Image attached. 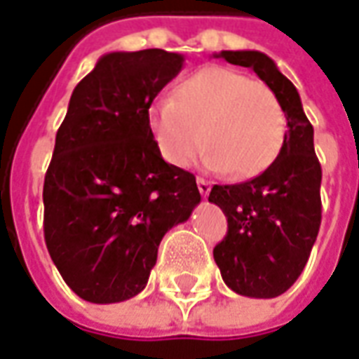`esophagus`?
Listing matches in <instances>:
<instances>
[{
    "instance_id": "esophagus-1",
    "label": "esophagus",
    "mask_w": 359,
    "mask_h": 359,
    "mask_svg": "<svg viewBox=\"0 0 359 359\" xmlns=\"http://www.w3.org/2000/svg\"><path fill=\"white\" fill-rule=\"evenodd\" d=\"M197 187H199V194L203 195V197H207L209 191H211V184L205 177H197Z\"/></svg>"
}]
</instances>
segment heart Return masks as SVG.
I'll return each instance as SVG.
<instances>
[{
    "label": "heart",
    "instance_id": "b5f03b06",
    "mask_svg": "<svg viewBox=\"0 0 359 359\" xmlns=\"http://www.w3.org/2000/svg\"><path fill=\"white\" fill-rule=\"evenodd\" d=\"M148 127L170 164H191L205 140L211 170L248 180L266 172L281 152L285 113L266 83L209 66L177 83L172 97L152 101Z\"/></svg>",
    "mask_w": 359,
    "mask_h": 359
}]
</instances>
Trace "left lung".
<instances>
[{
  "instance_id": "1",
  "label": "left lung",
  "mask_w": 359,
  "mask_h": 359,
  "mask_svg": "<svg viewBox=\"0 0 359 359\" xmlns=\"http://www.w3.org/2000/svg\"><path fill=\"white\" fill-rule=\"evenodd\" d=\"M215 58L252 68L287 118L281 152L266 172L244 184L212 185L209 194L229 222L224 241L212 250L222 281L244 297H278L307 266L320 229L323 170L315 133L295 86L264 52L222 50Z\"/></svg>"
}]
</instances>
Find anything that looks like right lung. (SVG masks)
I'll return each instance as SVG.
<instances>
[{
	"label": "right lung",
	"mask_w": 359,
	"mask_h": 359,
	"mask_svg": "<svg viewBox=\"0 0 359 359\" xmlns=\"http://www.w3.org/2000/svg\"><path fill=\"white\" fill-rule=\"evenodd\" d=\"M184 68L160 48L103 54L76 86L44 175V241L68 287L121 303L147 287L158 246L201 201L195 175L168 164L148 107Z\"/></svg>",
	"instance_id": "right-lung-1"
}]
</instances>
